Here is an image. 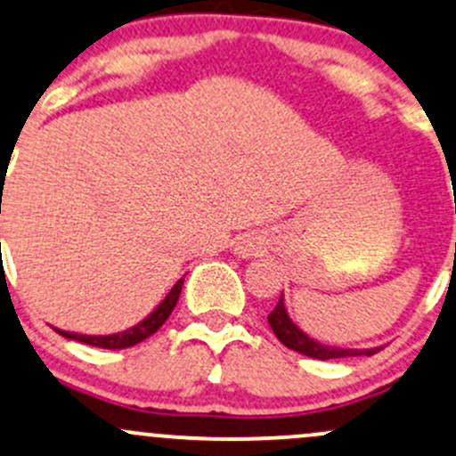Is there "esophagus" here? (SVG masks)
Returning <instances> with one entry per match:
<instances>
[{
  "label": "esophagus",
  "mask_w": 456,
  "mask_h": 456,
  "mask_svg": "<svg viewBox=\"0 0 456 456\" xmlns=\"http://www.w3.org/2000/svg\"><path fill=\"white\" fill-rule=\"evenodd\" d=\"M262 251V240L257 238H244L236 244V253L240 257H251V255H257Z\"/></svg>",
  "instance_id": "34e87169"
}]
</instances>
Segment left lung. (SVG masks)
<instances>
[{
	"label": "left lung",
	"mask_w": 456,
	"mask_h": 456,
	"mask_svg": "<svg viewBox=\"0 0 456 456\" xmlns=\"http://www.w3.org/2000/svg\"><path fill=\"white\" fill-rule=\"evenodd\" d=\"M268 322H270V329H273V333L277 335L279 342H281L283 346L297 350V353H301V354H307V357L320 359V362H327V359H342V357H362V354L372 357L374 353H379V350L383 348V346L339 348V346H329V344H322V342H318V339L309 338V335L305 333L292 318H289L288 309H285L283 292H281V298H279L277 307L270 312Z\"/></svg>",
	"instance_id": "obj_1"
}]
</instances>
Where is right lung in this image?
<instances>
[{
  "label": "right lung",
  "mask_w": 456,
  "mask_h": 456,
  "mask_svg": "<svg viewBox=\"0 0 456 456\" xmlns=\"http://www.w3.org/2000/svg\"><path fill=\"white\" fill-rule=\"evenodd\" d=\"M182 285H183V277L173 285L171 292L167 294V298H164V301L159 303L147 318L140 320V322L134 324V327L125 329V331L110 333V335H84V333L62 331V329H56V327H53V331L60 333L62 338H67V339H75V342L88 344V346H99V348H108V350L129 348V346H134V344L147 339L149 335H153L164 322H167L168 316H171V312L175 309V305H177V301H179Z\"/></svg>",
  "instance_id": "right-lung-1"
}]
</instances>
